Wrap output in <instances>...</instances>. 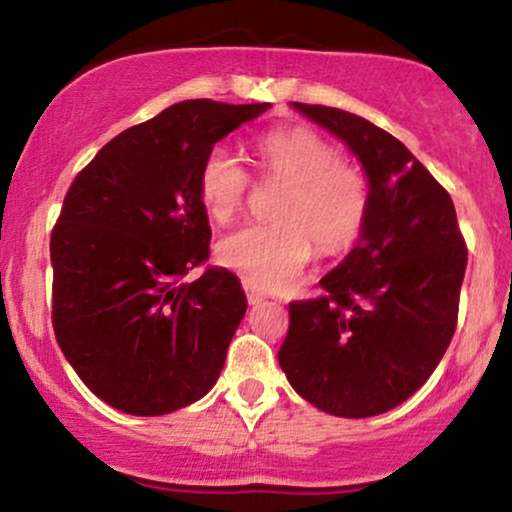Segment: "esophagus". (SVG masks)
I'll list each match as a JSON object with an SVG mask.
<instances>
[{"label": "esophagus", "mask_w": 512, "mask_h": 512, "mask_svg": "<svg viewBox=\"0 0 512 512\" xmlns=\"http://www.w3.org/2000/svg\"><path fill=\"white\" fill-rule=\"evenodd\" d=\"M245 296H248V303H250V305H257V303L264 301L262 293L257 291L255 286H250V284H245Z\"/></svg>", "instance_id": "obj_1"}]
</instances>
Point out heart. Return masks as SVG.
Masks as SVG:
<instances>
[{
	"instance_id": "heart-1",
	"label": "heart",
	"mask_w": 512,
	"mask_h": 512,
	"mask_svg": "<svg viewBox=\"0 0 512 512\" xmlns=\"http://www.w3.org/2000/svg\"><path fill=\"white\" fill-rule=\"evenodd\" d=\"M257 166L264 180L286 182L272 211L276 221L231 233L216 255L255 289L281 291L303 272L315 248L320 255H337L356 243L370 214V182L310 127L264 134ZM250 187V173L226 146H214L204 156L197 190L211 221L219 226L236 221Z\"/></svg>"
}]
</instances>
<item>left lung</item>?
Wrapping results in <instances>:
<instances>
[{"mask_svg":"<svg viewBox=\"0 0 512 512\" xmlns=\"http://www.w3.org/2000/svg\"><path fill=\"white\" fill-rule=\"evenodd\" d=\"M293 108L361 158L370 214L356 248L322 276L325 296L289 303L279 366L313 407L366 419L414 395L450 346L467 245L448 190L399 139L346 110Z\"/></svg>","mask_w":512,"mask_h":512,"instance_id":"left-lung-1","label":"left lung"}]
</instances>
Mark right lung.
Masks as SVG:
<instances>
[{
  "instance_id": "obj_1",
  "label": "right lung",
  "mask_w": 512,
  "mask_h": 512,
  "mask_svg": "<svg viewBox=\"0 0 512 512\" xmlns=\"http://www.w3.org/2000/svg\"><path fill=\"white\" fill-rule=\"evenodd\" d=\"M269 103L170 105L125 129L76 175L50 236L52 327L84 385L110 407L161 416L219 380L243 320L236 274L204 267V156Z\"/></svg>"
}]
</instances>
